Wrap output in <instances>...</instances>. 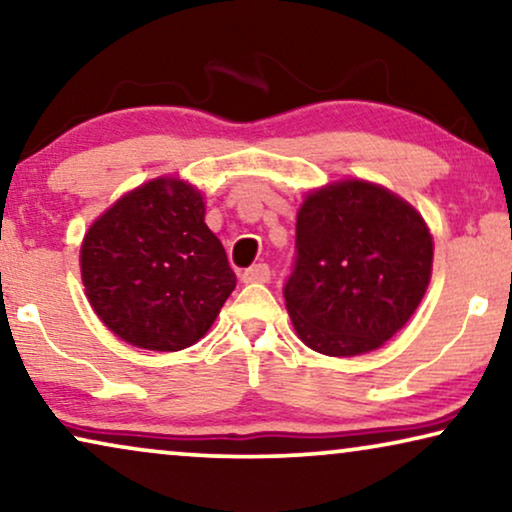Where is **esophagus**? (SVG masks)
I'll return each instance as SVG.
<instances>
[{"label":"esophagus","instance_id":"34e87169","mask_svg":"<svg viewBox=\"0 0 512 512\" xmlns=\"http://www.w3.org/2000/svg\"><path fill=\"white\" fill-rule=\"evenodd\" d=\"M268 279H270V268L265 263H256V265H251L249 270L242 272L244 284H265Z\"/></svg>","mask_w":512,"mask_h":512}]
</instances>
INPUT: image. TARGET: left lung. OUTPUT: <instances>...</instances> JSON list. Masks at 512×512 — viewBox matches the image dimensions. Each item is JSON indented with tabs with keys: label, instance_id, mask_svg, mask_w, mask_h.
Returning <instances> with one entry per match:
<instances>
[{
	"label": "left lung",
	"instance_id": "obj_1",
	"mask_svg": "<svg viewBox=\"0 0 512 512\" xmlns=\"http://www.w3.org/2000/svg\"><path fill=\"white\" fill-rule=\"evenodd\" d=\"M296 249L286 310L298 338L326 356L380 349L408 324L431 282L424 216L366 179L312 188L298 207Z\"/></svg>",
	"mask_w": 512,
	"mask_h": 512
}]
</instances>
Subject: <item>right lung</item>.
Masks as SVG:
<instances>
[{"mask_svg":"<svg viewBox=\"0 0 512 512\" xmlns=\"http://www.w3.org/2000/svg\"><path fill=\"white\" fill-rule=\"evenodd\" d=\"M79 263L102 324L149 352H179L205 338L237 284L205 223V195L172 174L104 209L83 235Z\"/></svg>","mask_w":512,"mask_h":512,"instance_id":"1","label":"right lung"}]
</instances>
